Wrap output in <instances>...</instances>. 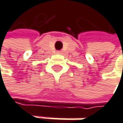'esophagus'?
Instances as JSON below:
<instances>
[{
    "mask_svg": "<svg viewBox=\"0 0 123 123\" xmlns=\"http://www.w3.org/2000/svg\"><path fill=\"white\" fill-rule=\"evenodd\" d=\"M61 53H62V51H61V50H57V51H56V54H61Z\"/></svg>",
    "mask_w": 123,
    "mask_h": 123,
    "instance_id": "obj_1",
    "label": "esophagus"
}]
</instances>
